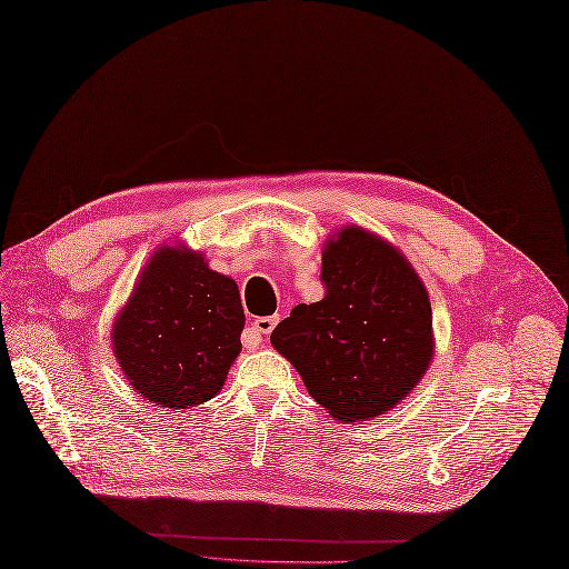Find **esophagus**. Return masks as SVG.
<instances>
[{
	"label": "esophagus",
	"mask_w": 569,
	"mask_h": 569,
	"mask_svg": "<svg viewBox=\"0 0 569 569\" xmlns=\"http://www.w3.org/2000/svg\"><path fill=\"white\" fill-rule=\"evenodd\" d=\"M276 323H278V317H257L252 327H254V331H257V333L268 336L270 331L276 329Z\"/></svg>",
	"instance_id": "esophagus-1"
}]
</instances>
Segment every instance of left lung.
Here are the masks:
<instances>
[{
    "label": "left lung",
    "mask_w": 569,
    "mask_h": 569,
    "mask_svg": "<svg viewBox=\"0 0 569 569\" xmlns=\"http://www.w3.org/2000/svg\"><path fill=\"white\" fill-rule=\"evenodd\" d=\"M327 296L301 303L270 345L336 421L380 417L412 393L436 355L426 284L396 246L347 224L321 250Z\"/></svg>",
    "instance_id": "left-lung-1"
}]
</instances>
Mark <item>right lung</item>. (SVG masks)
Here are the masks:
<instances>
[{
	"mask_svg": "<svg viewBox=\"0 0 569 569\" xmlns=\"http://www.w3.org/2000/svg\"><path fill=\"white\" fill-rule=\"evenodd\" d=\"M246 329L238 284L184 242L157 248L113 321L129 387L159 408L189 410L220 393Z\"/></svg>",
	"mask_w": 569,
	"mask_h": 569,
	"instance_id": "1",
	"label": "right lung"
}]
</instances>
